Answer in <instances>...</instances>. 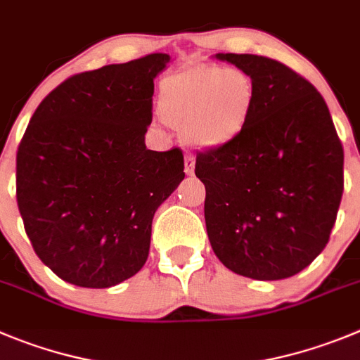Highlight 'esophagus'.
Listing matches in <instances>:
<instances>
[{
  "mask_svg": "<svg viewBox=\"0 0 360 360\" xmlns=\"http://www.w3.org/2000/svg\"><path fill=\"white\" fill-rule=\"evenodd\" d=\"M184 166H186V174L187 176H191V174L194 173V157L193 155H186V158H184Z\"/></svg>",
  "mask_w": 360,
  "mask_h": 360,
  "instance_id": "esophagus-1",
  "label": "esophagus"
}]
</instances>
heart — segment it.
<instances>
[{"instance_id":"obj_1","label":"heart","mask_w":360,"mask_h":360,"mask_svg":"<svg viewBox=\"0 0 360 360\" xmlns=\"http://www.w3.org/2000/svg\"><path fill=\"white\" fill-rule=\"evenodd\" d=\"M257 87L239 68L193 65L160 84L158 114L196 150L217 151L239 139L252 120Z\"/></svg>"}]
</instances>
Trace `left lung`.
<instances>
[{
	"instance_id": "left-lung-1",
	"label": "left lung",
	"mask_w": 360,
	"mask_h": 360,
	"mask_svg": "<svg viewBox=\"0 0 360 360\" xmlns=\"http://www.w3.org/2000/svg\"><path fill=\"white\" fill-rule=\"evenodd\" d=\"M253 78L255 108L229 148L196 157L205 225L223 266L253 280L305 269L328 243L342 196V153L312 84L259 55L216 53Z\"/></svg>"
}]
</instances>
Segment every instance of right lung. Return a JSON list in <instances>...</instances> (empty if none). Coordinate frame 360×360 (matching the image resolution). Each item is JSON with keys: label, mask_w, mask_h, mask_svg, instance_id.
Instances as JSON below:
<instances>
[{"label": "right lung", "mask_w": 360, "mask_h": 360, "mask_svg": "<svg viewBox=\"0 0 360 360\" xmlns=\"http://www.w3.org/2000/svg\"><path fill=\"white\" fill-rule=\"evenodd\" d=\"M167 53L68 78L42 100L18 150V205L39 259L78 288L139 273L151 221L184 173L174 148L151 151L153 80Z\"/></svg>", "instance_id": "1"}]
</instances>
